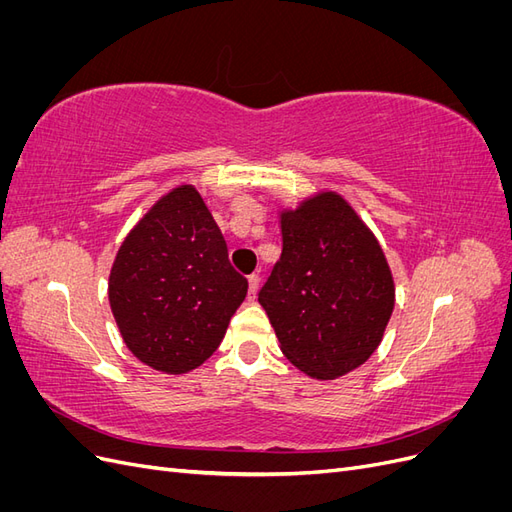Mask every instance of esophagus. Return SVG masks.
<instances>
[{
  "label": "esophagus",
  "instance_id": "esophagus-1",
  "mask_svg": "<svg viewBox=\"0 0 512 512\" xmlns=\"http://www.w3.org/2000/svg\"><path fill=\"white\" fill-rule=\"evenodd\" d=\"M247 284H250V288H247V297H250V301H252L256 297V292H258L260 277L258 275H250V277H247Z\"/></svg>",
  "mask_w": 512,
  "mask_h": 512
}]
</instances>
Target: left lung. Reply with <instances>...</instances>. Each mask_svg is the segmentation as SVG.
<instances>
[{"mask_svg":"<svg viewBox=\"0 0 512 512\" xmlns=\"http://www.w3.org/2000/svg\"><path fill=\"white\" fill-rule=\"evenodd\" d=\"M282 256L258 292L286 359L316 380L363 365L380 346L395 307L382 247L335 192L286 209Z\"/></svg>","mask_w":512,"mask_h":512,"instance_id":"left-lung-1","label":"left lung"}]
</instances>
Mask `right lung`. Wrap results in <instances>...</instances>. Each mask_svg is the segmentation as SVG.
<instances>
[{
    "label": "right lung",
    "mask_w": 512,
    "mask_h": 512,
    "mask_svg": "<svg viewBox=\"0 0 512 512\" xmlns=\"http://www.w3.org/2000/svg\"><path fill=\"white\" fill-rule=\"evenodd\" d=\"M247 294L222 232L194 185L162 196L123 239L108 301L138 361L185 374L218 350Z\"/></svg>",
    "instance_id": "add662e5"
}]
</instances>
